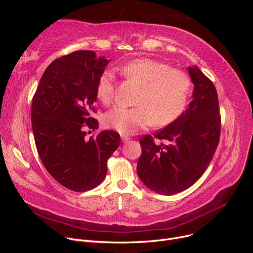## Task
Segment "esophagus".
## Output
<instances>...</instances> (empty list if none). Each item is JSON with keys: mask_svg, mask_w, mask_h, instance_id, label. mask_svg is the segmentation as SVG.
<instances>
[{"mask_svg": "<svg viewBox=\"0 0 253 253\" xmlns=\"http://www.w3.org/2000/svg\"><path fill=\"white\" fill-rule=\"evenodd\" d=\"M129 139H131V138H129V137L128 136H126V135H121V140H122V142H127Z\"/></svg>", "mask_w": 253, "mask_h": 253, "instance_id": "34e87169", "label": "esophagus"}]
</instances>
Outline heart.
<instances>
[{
    "instance_id": "obj_1",
    "label": "heart",
    "mask_w": 253,
    "mask_h": 253,
    "mask_svg": "<svg viewBox=\"0 0 253 253\" xmlns=\"http://www.w3.org/2000/svg\"><path fill=\"white\" fill-rule=\"evenodd\" d=\"M125 77L140 86L134 108L115 106L103 116L106 127L121 134H134L151 125L165 126L178 119L188 104L191 80L179 70L156 60L140 58L119 67ZM115 77L112 71L101 73L97 81V97L103 103L113 99Z\"/></svg>"
}]
</instances>
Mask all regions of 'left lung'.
I'll use <instances>...</instances> for the list:
<instances>
[{"mask_svg":"<svg viewBox=\"0 0 253 253\" xmlns=\"http://www.w3.org/2000/svg\"><path fill=\"white\" fill-rule=\"evenodd\" d=\"M188 72L194 84L188 109L154 136L144 135L139 140L137 174L158 194L172 195L192 186L209 166L219 141L216 88L197 66L188 67Z\"/></svg>","mask_w":253,"mask_h":253,"instance_id":"obj_1","label":"left lung"}]
</instances>
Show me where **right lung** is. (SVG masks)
I'll use <instances>...</instances> for the list:
<instances>
[{"instance_id": "obj_1", "label": "right lung", "mask_w": 253, "mask_h": 253, "mask_svg": "<svg viewBox=\"0 0 253 253\" xmlns=\"http://www.w3.org/2000/svg\"><path fill=\"white\" fill-rule=\"evenodd\" d=\"M110 60L91 50L74 51L51 62L33 98L36 147L47 172L65 188L84 192L104 179L106 163L120 144L117 132L103 131L86 140V128H98L97 81Z\"/></svg>"}]
</instances>
